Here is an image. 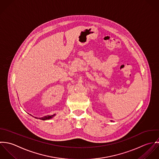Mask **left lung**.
<instances>
[{"mask_svg": "<svg viewBox=\"0 0 159 159\" xmlns=\"http://www.w3.org/2000/svg\"><path fill=\"white\" fill-rule=\"evenodd\" d=\"M111 122H112V121H111Z\"/></svg>", "mask_w": 159, "mask_h": 159, "instance_id": "8db88e82", "label": "left lung"}]
</instances>
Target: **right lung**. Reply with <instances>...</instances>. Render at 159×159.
I'll use <instances>...</instances> for the list:
<instances>
[{"instance_id": "add662e5", "label": "right lung", "mask_w": 159, "mask_h": 159, "mask_svg": "<svg viewBox=\"0 0 159 159\" xmlns=\"http://www.w3.org/2000/svg\"><path fill=\"white\" fill-rule=\"evenodd\" d=\"M30 115H31V114H30ZM55 115H56V114H53V115H47V116H44V117H39V118H38V117H34V116H32V117H34L35 118V119H40V120H49V119L53 118Z\"/></svg>"}]
</instances>
